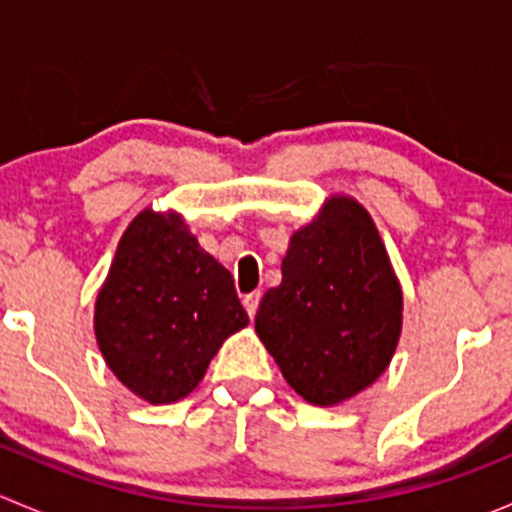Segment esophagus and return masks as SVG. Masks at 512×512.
Listing matches in <instances>:
<instances>
[{
	"instance_id": "1",
	"label": "esophagus",
	"mask_w": 512,
	"mask_h": 512,
	"mask_svg": "<svg viewBox=\"0 0 512 512\" xmlns=\"http://www.w3.org/2000/svg\"><path fill=\"white\" fill-rule=\"evenodd\" d=\"M260 297H262L260 292H250V294H245V299H242V304H245V309H247V314H250V317H255V314H257V307H260Z\"/></svg>"
}]
</instances>
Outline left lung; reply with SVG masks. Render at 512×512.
Instances as JSON below:
<instances>
[{
  "label": "left lung",
  "instance_id": "obj_1",
  "mask_svg": "<svg viewBox=\"0 0 512 512\" xmlns=\"http://www.w3.org/2000/svg\"><path fill=\"white\" fill-rule=\"evenodd\" d=\"M255 329L309 404H339L384 374L401 334V289L356 200L332 198L294 232L282 285L265 292Z\"/></svg>",
  "mask_w": 512,
  "mask_h": 512
}]
</instances>
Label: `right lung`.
I'll list each match as a JSON object with an SVG mask.
<instances>
[{
    "instance_id": "obj_1",
    "label": "right lung",
    "mask_w": 512,
    "mask_h": 512,
    "mask_svg": "<svg viewBox=\"0 0 512 512\" xmlns=\"http://www.w3.org/2000/svg\"><path fill=\"white\" fill-rule=\"evenodd\" d=\"M94 319L108 369L151 404L188 396L225 339L250 322L230 272L180 215L153 210L123 232Z\"/></svg>"
}]
</instances>
